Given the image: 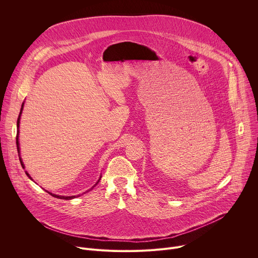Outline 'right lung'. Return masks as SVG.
<instances>
[{"mask_svg": "<svg viewBox=\"0 0 258 258\" xmlns=\"http://www.w3.org/2000/svg\"><path fill=\"white\" fill-rule=\"evenodd\" d=\"M22 109H23V103H22V106H21V110H20V113H19V116H18V119H17V126L19 127V120H20V115H21V112H22ZM18 133H19V131L17 132V136H16V145H17V151H18V153H19V143H18ZM19 160H20V163H21V166L24 168V164H23V162H22V160H21V158L19 157ZM25 173H26V175L29 177V178H31L30 176H29V174L27 173V171H25ZM101 178V177H100ZM100 180V179H99ZM99 180L97 181V182H99ZM97 185V183H96ZM94 188V187H93ZM92 188V189H93ZM51 196H53V197H56V198H59V199H64V200H70V199H73V198H76V196H59V195H55V194H52V193H50V192H48Z\"/></svg>", "mask_w": 258, "mask_h": 258, "instance_id": "1", "label": "right lung"}]
</instances>
